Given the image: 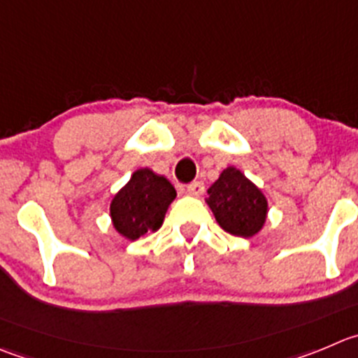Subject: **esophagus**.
I'll return each mask as SVG.
<instances>
[{"mask_svg":"<svg viewBox=\"0 0 358 358\" xmlns=\"http://www.w3.org/2000/svg\"><path fill=\"white\" fill-rule=\"evenodd\" d=\"M203 192H206V186H203L202 181H195V182H192V185L186 186V193L192 196H196V199H199V196H202Z\"/></svg>","mask_w":358,"mask_h":358,"instance_id":"34e87169","label":"esophagus"}]
</instances>
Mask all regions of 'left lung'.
<instances>
[{"label": "left lung", "instance_id": "8db88e82", "mask_svg": "<svg viewBox=\"0 0 358 358\" xmlns=\"http://www.w3.org/2000/svg\"><path fill=\"white\" fill-rule=\"evenodd\" d=\"M206 203L224 232L253 237L265 227L267 196L236 166H227L207 189Z\"/></svg>", "mask_w": 358, "mask_h": 358}]
</instances>
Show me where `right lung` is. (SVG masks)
<instances>
[{
  "label": "right lung",
  "mask_w": 358,
  "mask_h": 358,
  "mask_svg": "<svg viewBox=\"0 0 358 358\" xmlns=\"http://www.w3.org/2000/svg\"><path fill=\"white\" fill-rule=\"evenodd\" d=\"M176 196V188L166 177L158 176L151 169L135 170L130 181L112 199V227L128 241L156 232Z\"/></svg>",
  "instance_id": "obj_1"
}]
</instances>
